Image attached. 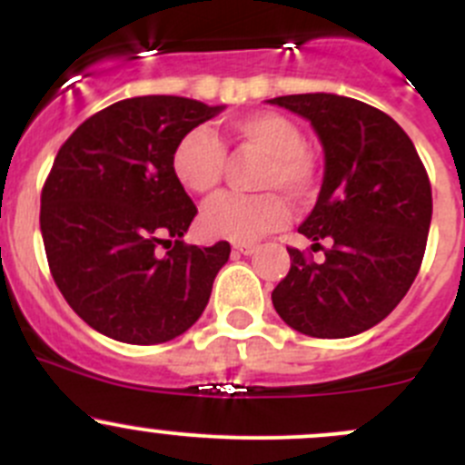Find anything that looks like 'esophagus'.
I'll list each match as a JSON object with an SVG mask.
<instances>
[{
	"label": "esophagus",
	"mask_w": 465,
	"mask_h": 465,
	"mask_svg": "<svg viewBox=\"0 0 465 465\" xmlns=\"http://www.w3.org/2000/svg\"><path fill=\"white\" fill-rule=\"evenodd\" d=\"M233 252H236V254H242V256H252L259 252V245H250V242H236V245H233Z\"/></svg>",
	"instance_id": "obj_1"
}]
</instances>
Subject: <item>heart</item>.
I'll return each mask as SVG.
<instances>
[{
  "label": "heart",
  "mask_w": 465,
  "mask_h": 465,
  "mask_svg": "<svg viewBox=\"0 0 465 465\" xmlns=\"http://www.w3.org/2000/svg\"><path fill=\"white\" fill-rule=\"evenodd\" d=\"M238 150L262 154L252 175V195H218L200 215L206 236L223 241L252 242L276 232L288 220V198L297 206L315 203L322 189V166L306 148V137L297 121L279 112H252L229 124ZM227 148L209 128H193L182 134L171 154L175 180L186 191L209 195L227 173Z\"/></svg>",
  "instance_id": "heart-1"
}]
</instances>
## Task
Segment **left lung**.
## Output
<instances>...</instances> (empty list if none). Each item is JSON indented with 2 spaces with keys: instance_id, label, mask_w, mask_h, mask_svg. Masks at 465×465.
Returning <instances> with one entry per match:
<instances>
[{
  "instance_id": "obj_1",
  "label": "left lung",
  "mask_w": 465,
  "mask_h": 465,
  "mask_svg": "<svg viewBox=\"0 0 465 465\" xmlns=\"http://www.w3.org/2000/svg\"><path fill=\"white\" fill-rule=\"evenodd\" d=\"M270 103L311 121L326 157L320 200L299 227L323 261L288 247L290 272L272 303L303 335H358L382 322L419 274L432 220L428 171L405 130L378 107L335 94Z\"/></svg>"
}]
</instances>
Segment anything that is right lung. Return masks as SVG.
I'll use <instances>...</instances> for the list:
<instances>
[{
	"label": "right lung",
	"mask_w": 465,
	"mask_h": 465,
	"mask_svg": "<svg viewBox=\"0 0 465 465\" xmlns=\"http://www.w3.org/2000/svg\"><path fill=\"white\" fill-rule=\"evenodd\" d=\"M220 110L182 96L125 98L60 145L42 186V241L64 302L94 331L162 344L203 315L232 247L182 241L198 206L173 175L171 154Z\"/></svg>",
	"instance_id": "obj_1"
}]
</instances>
